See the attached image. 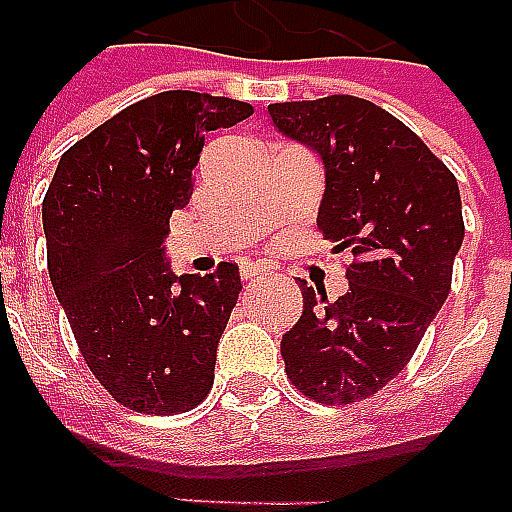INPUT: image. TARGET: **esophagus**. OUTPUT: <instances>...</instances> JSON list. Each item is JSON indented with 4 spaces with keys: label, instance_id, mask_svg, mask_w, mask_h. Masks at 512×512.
Instances as JSON below:
<instances>
[{
    "label": "esophagus",
    "instance_id": "esophagus-1",
    "mask_svg": "<svg viewBox=\"0 0 512 512\" xmlns=\"http://www.w3.org/2000/svg\"><path fill=\"white\" fill-rule=\"evenodd\" d=\"M267 275V270L264 267H259V264H242L240 267V278L242 280H259Z\"/></svg>",
    "mask_w": 512,
    "mask_h": 512
}]
</instances>
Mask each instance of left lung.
<instances>
[{"label": "left lung", "instance_id": "1", "mask_svg": "<svg viewBox=\"0 0 512 512\" xmlns=\"http://www.w3.org/2000/svg\"><path fill=\"white\" fill-rule=\"evenodd\" d=\"M267 113L283 137L318 153V229L356 256L334 302L299 280L305 307L280 340L286 375L307 399L351 405L405 370L448 299L464 240L459 183L413 129L359 96Z\"/></svg>", "mask_w": 512, "mask_h": 512}]
</instances>
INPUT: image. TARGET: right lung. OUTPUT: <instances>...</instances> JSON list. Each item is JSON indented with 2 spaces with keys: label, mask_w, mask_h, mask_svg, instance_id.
I'll list each match as a JSON object with an SVG mask.
<instances>
[{
  "label": "right lung",
  "mask_w": 512,
  "mask_h": 512,
  "mask_svg": "<svg viewBox=\"0 0 512 512\" xmlns=\"http://www.w3.org/2000/svg\"><path fill=\"white\" fill-rule=\"evenodd\" d=\"M251 115L226 96H148L75 142L42 199L53 291L88 370L129 410L186 413L213 386L240 270L175 275L164 240L194 194L207 134Z\"/></svg>",
  "instance_id": "1"
}]
</instances>
